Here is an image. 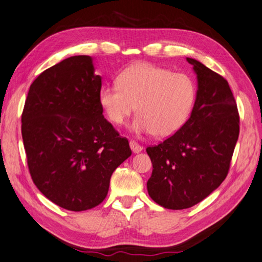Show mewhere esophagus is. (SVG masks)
Wrapping results in <instances>:
<instances>
[{
	"label": "esophagus",
	"mask_w": 262,
	"mask_h": 262,
	"mask_svg": "<svg viewBox=\"0 0 262 262\" xmlns=\"http://www.w3.org/2000/svg\"><path fill=\"white\" fill-rule=\"evenodd\" d=\"M130 148H131V150L135 152V154H138V152H140L142 149H144V148L138 144V142L133 141V140L130 141Z\"/></svg>",
	"instance_id": "1"
}]
</instances>
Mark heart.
Segmentation results:
<instances>
[{
    "label": "heart",
    "mask_w": 262,
    "mask_h": 262,
    "mask_svg": "<svg viewBox=\"0 0 262 262\" xmlns=\"http://www.w3.org/2000/svg\"><path fill=\"white\" fill-rule=\"evenodd\" d=\"M196 98L191 78L148 62H136L117 77V84L103 86L99 102L113 124L121 125L136 110L131 129L156 137L173 135L188 120Z\"/></svg>",
    "instance_id": "1"
}]
</instances>
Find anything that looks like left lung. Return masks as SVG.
Wrapping results in <instances>:
<instances>
[{"mask_svg": "<svg viewBox=\"0 0 262 262\" xmlns=\"http://www.w3.org/2000/svg\"><path fill=\"white\" fill-rule=\"evenodd\" d=\"M187 61L197 76L190 117L173 136L146 149L152 164L148 194L171 210L191 208L218 188L228 174L239 135L228 82L195 59Z\"/></svg>", "mask_w": 262, "mask_h": 262, "instance_id": "8db88e82", "label": "left lung"}]
</instances>
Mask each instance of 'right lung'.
Wrapping results in <instances>:
<instances>
[{
	"instance_id": "add662e5",
	"label": "right lung",
	"mask_w": 262,
	"mask_h": 262,
	"mask_svg": "<svg viewBox=\"0 0 262 262\" xmlns=\"http://www.w3.org/2000/svg\"><path fill=\"white\" fill-rule=\"evenodd\" d=\"M100 90L92 58L74 56L39 74L25 101L21 135L29 173L62 209L99 205L113 172L131 156L129 141L102 115Z\"/></svg>"
}]
</instances>
